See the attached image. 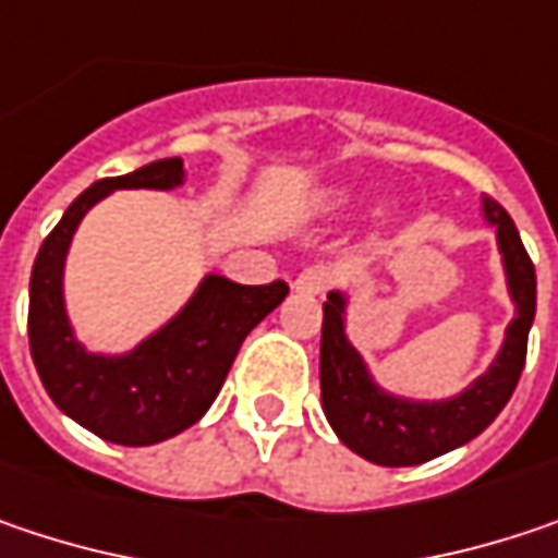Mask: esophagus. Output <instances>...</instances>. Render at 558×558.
<instances>
[{
	"instance_id": "34e87169",
	"label": "esophagus",
	"mask_w": 558,
	"mask_h": 558,
	"mask_svg": "<svg viewBox=\"0 0 558 558\" xmlns=\"http://www.w3.org/2000/svg\"><path fill=\"white\" fill-rule=\"evenodd\" d=\"M329 287L331 271L329 268H323V265H313V268L300 271L296 280H293V290H296V293H306V296H319V293H326Z\"/></svg>"
}]
</instances>
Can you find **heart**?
<instances>
[{"mask_svg":"<svg viewBox=\"0 0 558 558\" xmlns=\"http://www.w3.org/2000/svg\"><path fill=\"white\" fill-rule=\"evenodd\" d=\"M348 201H351V187H344V184L323 191V204H326V207H344ZM396 210H399V204H396V201H380V204L371 210V223H374L377 229L389 227V220L396 217Z\"/></svg>","mask_w":558,"mask_h":558,"instance_id":"b5f03b06","label":"heart"}]
</instances>
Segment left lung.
<instances>
[{
    "mask_svg": "<svg viewBox=\"0 0 558 558\" xmlns=\"http://www.w3.org/2000/svg\"><path fill=\"white\" fill-rule=\"evenodd\" d=\"M485 227L495 229L501 271L514 316L492 364L453 396L418 399L383 386L348 335V290H329L323 303L319 386L323 412L338 440L377 466H418L480 437L508 405L527 357L536 316V275L514 220L492 201L480 204Z\"/></svg>",
    "mask_w": 558,
    "mask_h": 558,
    "instance_id": "1",
    "label": "left lung"
}]
</instances>
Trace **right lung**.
I'll return each mask as SVG.
<instances>
[{
  "mask_svg": "<svg viewBox=\"0 0 558 558\" xmlns=\"http://www.w3.org/2000/svg\"><path fill=\"white\" fill-rule=\"evenodd\" d=\"M184 181L178 156L95 181L66 207L34 258L27 296L34 367L63 415L111 444L149 447L201 422L245 335L287 296L283 280L245 287L207 271L175 316L128 351L82 344L66 310V258L78 223L114 191H175Z\"/></svg>",
  "mask_w": 558,
  "mask_h": 558,
  "instance_id": "obj_1",
  "label": "right lung"
}]
</instances>
